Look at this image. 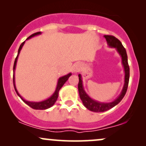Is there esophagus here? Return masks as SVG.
<instances>
[{
  "mask_svg": "<svg viewBox=\"0 0 146 146\" xmlns=\"http://www.w3.org/2000/svg\"><path fill=\"white\" fill-rule=\"evenodd\" d=\"M80 70V65L79 64H76L74 65V66H73V71H74L75 73H77V72H78Z\"/></svg>",
  "mask_w": 146,
  "mask_h": 146,
  "instance_id": "obj_1",
  "label": "esophagus"
}]
</instances>
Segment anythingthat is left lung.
<instances>
[{
  "label": "left lung",
  "mask_w": 146,
  "mask_h": 146,
  "mask_svg": "<svg viewBox=\"0 0 146 146\" xmlns=\"http://www.w3.org/2000/svg\"><path fill=\"white\" fill-rule=\"evenodd\" d=\"M104 38L106 40L107 43L110 47L116 48L117 52L121 57L122 64H123V68L125 72V79H124V85H123V89L121 93L119 95L118 98L115 99L113 102H109V103H105V102H100L90 98L84 89L82 80L81 75L79 74V83H78V91L80 98L83 104L86 107L87 109L90 111L95 112V113H100V112H105L106 110L113 108L117 104H118L121 101L122 99L125 96L126 93L127 89H128L129 78H130V68L128 63V56H127L126 51L125 48L122 45L121 42L113 36H109V35H105Z\"/></svg>",
  "instance_id": "1"
}]
</instances>
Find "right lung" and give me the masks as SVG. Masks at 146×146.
I'll list each match as a JSON object with an SVG mask.
<instances>
[{
	"instance_id": "add662e5",
	"label": "right lung",
	"mask_w": 146,
	"mask_h": 146,
	"mask_svg": "<svg viewBox=\"0 0 146 146\" xmlns=\"http://www.w3.org/2000/svg\"><path fill=\"white\" fill-rule=\"evenodd\" d=\"M39 34H41V32H36L35 33H33L32 35H31V36L29 37V38H27V40L29 39V38H32V37L35 36H38V35H39ZM25 42V41L23 42L21 44V46H20L19 48H18L17 57H16V59H15L14 64V75H13V82H14V86L15 90H16V93H17V95H18V96H19L20 98H21V100H23V101L24 102L25 104H27L29 106L31 107V108H32L35 110H45V109H47V108H49L50 107H51L52 106H53L55 103H56L57 99H58V93H59V90H60V88L62 87L63 85L64 84V83L66 82V81H67L68 78H69V77L71 75V73H68V74L64 75V76L61 77V78H60L59 79H58V84H57V86H56V90H55L54 93H53V94L49 98L46 99V100H44V101L38 102L26 101V100H24V99L22 98V96H21V95L18 93V90H17V89H16V85H15V77H14V71H15V68H16V62H17V60H18V56H19L20 52H21V50L22 49V48H23V45H24Z\"/></svg>"
}]
</instances>
